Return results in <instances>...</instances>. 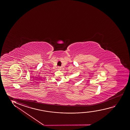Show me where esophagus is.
Here are the masks:
<instances>
[{
    "mask_svg": "<svg viewBox=\"0 0 130 130\" xmlns=\"http://www.w3.org/2000/svg\"><path fill=\"white\" fill-rule=\"evenodd\" d=\"M57 69L58 70H60L61 67H58V68H57Z\"/></svg>",
    "mask_w": 130,
    "mask_h": 130,
    "instance_id": "1",
    "label": "esophagus"
}]
</instances>
